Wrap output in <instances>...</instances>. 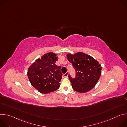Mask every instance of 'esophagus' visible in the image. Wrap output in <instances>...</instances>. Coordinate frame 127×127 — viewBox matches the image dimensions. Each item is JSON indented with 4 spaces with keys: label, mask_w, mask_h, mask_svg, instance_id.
I'll use <instances>...</instances> for the list:
<instances>
[{
    "label": "esophagus",
    "mask_w": 127,
    "mask_h": 127,
    "mask_svg": "<svg viewBox=\"0 0 127 127\" xmlns=\"http://www.w3.org/2000/svg\"><path fill=\"white\" fill-rule=\"evenodd\" d=\"M68 75V72H67L66 73H65V74H63V76H64L65 77H67Z\"/></svg>",
    "instance_id": "1"
}]
</instances>
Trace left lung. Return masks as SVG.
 I'll use <instances>...</instances> for the list:
<instances>
[{
  "mask_svg": "<svg viewBox=\"0 0 127 127\" xmlns=\"http://www.w3.org/2000/svg\"><path fill=\"white\" fill-rule=\"evenodd\" d=\"M68 61L75 69L74 78L69 74L68 78L72 87L79 93H86L96 84L101 73V67L99 62L92 57L79 52L74 55H67Z\"/></svg>",
  "mask_w": 127,
  "mask_h": 127,
  "instance_id": "obj_1",
  "label": "left lung"
}]
</instances>
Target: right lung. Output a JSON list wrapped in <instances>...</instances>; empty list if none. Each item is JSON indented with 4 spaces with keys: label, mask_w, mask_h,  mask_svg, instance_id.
Segmentation results:
<instances>
[{
    "label": "right lung",
    "mask_w": 127,
    "mask_h": 127,
    "mask_svg": "<svg viewBox=\"0 0 127 127\" xmlns=\"http://www.w3.org/2000/svg\"><path fill=\"white\" fill-rule=\"evenodd\" d=\"M53 53L46 54L29 68L28 76L31 84L39 92L48 94L59 87L62 73L61 67L55 64L58 58Z\"/></svg>",
    "instance_id": "add662e5"
}]
</instances>
